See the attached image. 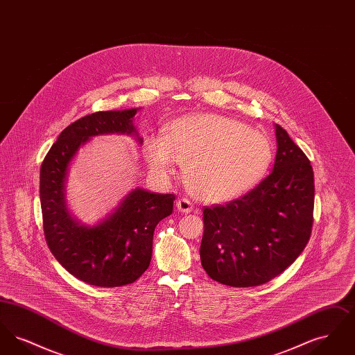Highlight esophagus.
<instances>
[{"label":"esophagus","mask_w":355,"mask_h":355,"mask_svg":"<svg viewBox=\"0 0 355 355\" xmlns=\"http://www.w3.org/2000/svg\"><path fill=\"white\" fill-rule=\"evenodd\" d=\"M177 209L180 210V211H182V213H191V210H193V203L190 200H187V198H180L178 201H177Z\"/></svg>","instance_id":"esophagus-1"}]
</instances>
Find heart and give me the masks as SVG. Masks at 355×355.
Listing matches in <instances>:
<instances>
[{
	"label": "heart",
	"mask_w": 355,
	"mask_h": 355,
	"mask_svg": "<svg viewBox=\"0 0 355 355\" xmlns=\"http://www.w3.org/2000/svg\"><path fill=\"white\" fill-rule=\"evenodd\" d=\"M144 155L153 171L168 175L185 165L186 184L205 201L239 197L257 185L272 161L271 141L236 119L194 114L171 122L165 137L149 135Z\"/></svg>",
	"instance_id": "1"
}]
</instances>
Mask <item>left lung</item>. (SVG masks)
Masks as SVG:
<instances>
[{
  "label": "left lung",
  "instance_id": "8db88e82",
  "mask_svg": "<svg viewBox=\"0 0 355 355\" xmlns=\"http://www.w3.org/2000/svg\"><path fill=\"white\" fill-rule=\"evenodd\" d=\"M270 174L241 198L203 207L201 263L207 275L233 287L259 286L304 252L313 227L314 173L300 146L275 125Z\"/></svg>",
  "mask_w": 355,
  "mask_h": 355
}]
</instances>
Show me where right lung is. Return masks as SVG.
Returning <instances> with one entry per match:
<instances>
[{
	"label": "right lung",
	"instance_id": "right-lung-1",
	"mask_svg": "<svg viewBox=\"0 0 355 355\" xmlns=\"http://www.w3.org/2000/svg\"><path fill=\"white\" fill-rule=\"evenodd\" d=\"M138 109L87 114L61 132L40 170L44 234L55 259L87 285L119 287L137 281L150 265L153 234L158 222L173 213L174 194H157L137 187L114 213L96 226L80 225L65 203L68 166L90 137L135 135ZM139 144L142 139L138 138Z\"/></svg>",
	"mask_w": 355,
	"mask_h": 355
}]
</instances>
